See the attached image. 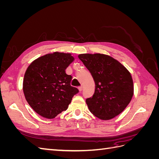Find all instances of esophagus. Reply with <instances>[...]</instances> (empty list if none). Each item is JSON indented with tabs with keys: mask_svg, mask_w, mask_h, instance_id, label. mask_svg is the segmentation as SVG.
Masks as SVG:
<instances>
[{
	"mask_svg": "<svg viewBox=\"0 0 159 159\" xmlns=\"http://www.w3.org/2000/svg\"><path fill=\"white\" fill-rule=\"evenodd\" d=\"M78 89H79L80 91H81V90H82V89H83V87H82V86L81 85V86H80V87H78Z\"/></svg>",
	"mask_w": 159,
	"mask_h": 159,
	"instance_id": "1",
	"label": "esophagus"
}]
</instances>
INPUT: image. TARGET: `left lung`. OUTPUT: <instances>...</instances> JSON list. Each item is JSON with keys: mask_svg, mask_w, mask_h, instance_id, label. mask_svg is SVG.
I'll return each mask as SVG.
<instances>
[{"mask_svg": "<svg viewBox=\"0 0 159 159\" xmlns=\"http://www.w3.org/2000/svg\"><path fill=\"white\" fill-rule=\"evenodd\" d=\"M95 81V92L86 103L95 116L109 120L121 113L131 102L134 93L132 76L119 61L102 54L78 56Z\"/></svg>", "mask_w": 159, "mask_h": 159, "instance_id": "1", "label": "left lung"}]
</instances>
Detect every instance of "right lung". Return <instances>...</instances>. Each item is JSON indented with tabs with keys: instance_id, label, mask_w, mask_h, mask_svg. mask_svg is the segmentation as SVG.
Wrapping results in <instances>:
<instances>
[{
	"instance_id": "1",
	"label": "right lung",
	"mask_w": 159,
	"mask_h": 159,
	"mask_svg": "<svg viewBox=\"0 0 159 159\" xmlns=\"http://www.w3.org/2000/svg\"><path fill=\"white\" fill-rule=\"evenodd\" d=\"M74 60L71 54L56 52L34 60L23 80L27 102L38 114L53 119L66 111L78 88L70 85L72 77L66 69Z\"/></svg>"
}]
</instances>
